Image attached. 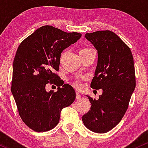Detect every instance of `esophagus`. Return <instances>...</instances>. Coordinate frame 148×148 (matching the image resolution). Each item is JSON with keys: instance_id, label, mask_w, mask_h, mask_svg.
<instances>
[{"instance_id": "34e87169", "label": "esophagus", "mask_w": 148, "mask_h": 148, "mask_svg": "<svg viewBox=\"0 0 148 148\" xmlns=\"http://www.w3.org/2000/svg\"><path fill=\"white\" fill-rule=\"evenodd\" d=\"M76 99H78V100H79V99H81L80 94H79V92H76Z\"/></svg>"}]
</instances>
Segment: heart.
<instances>
[{
  "mask_svg": "<svg viewBox=\"0 0 148 148\" xmlns=\"http://www.w3.org/2000/svg\"><path fill=\"white\" fill-rule=\"evenodd\" d=\"M73 84L75 86V87L77 88V89H80L81 87H82V83H81L80 80L79 79H75V80L73 82Z\"/></svg>",
  "mask_w": 148,
  "mask_h": 148,
  "instance_id": "b5f03b06",
  "label": "heart"
}]
</instances>
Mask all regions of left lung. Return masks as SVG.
Returning <instances> with one entry per match:
<instances>
[{
  "mask_svg": "<svg viewBox=\"0 0 148 148\" xmlns=\"http://www.w3.org/2000/svg\"><path fill=\"white\" fill-rule=\"evenodd\" d=\"M97 51L98 60L91 87L103 90L99 99L87 95L91 110L82 116L84 126L104 134L117 125L128 108L136 87L134 58L131 49L110 31L86 34Z\"/></svg>",
  "mask_w": 148,
  "mask_h": 148,
  "instance_id": "left-lung-1",
  "label": "left lung"
}]
</instances>
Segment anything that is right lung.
<instances>
[{
  "label": "right lung",
  "instance_id": "1",
  "mask_svg": "<svg viewBox=\"0 0 148 148\" xmlns=\"http://www.w3.org/2000/svg\"><path fill=\"white\" fill-rule=\"evenodd\" d=\"M82 34L43 26L19 45L13 62L11 92L21 119L36 132H47L59 123L61 111L75 99V92L64 84L59 71L61 54ZM56 84V92H47V84Z\"/></svg>",
  "mask_w": 148,
  "mask_h": 148
}]
</instances>
